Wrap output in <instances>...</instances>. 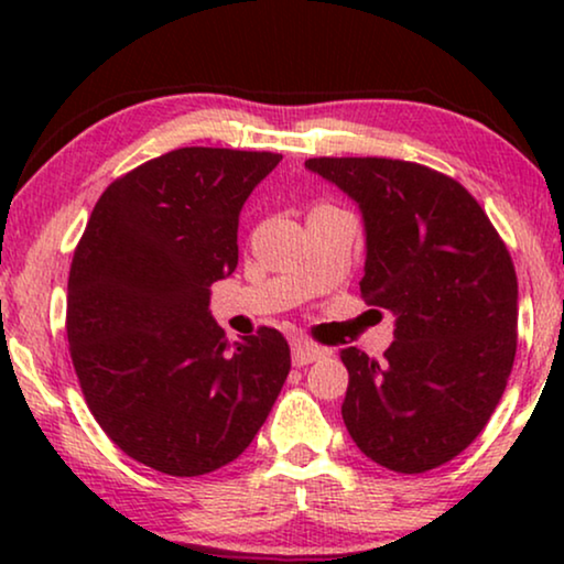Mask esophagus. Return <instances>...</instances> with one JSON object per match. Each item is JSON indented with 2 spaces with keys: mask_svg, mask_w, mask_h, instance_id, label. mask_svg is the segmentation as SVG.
Segmentation results:
<instances>
[{
  "mask_svg": "<svg viewBox=\"0 0 564 564\" xmlns=\"http://www.w3.org/2000/svg\"><path fill=\"white\" fill-rule=\"evenodd\" d=\"M323 354H326V351H323L321 346L307 344V341H295V344H292V365H295V367L313 365V361L321 359Z\"/></svg>",
  "mask_w": 564,
  "mask_h": 564,
  "instance_id": "1",
  "label": "esophagus"
}]
</instances>
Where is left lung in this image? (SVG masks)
<instances>
[{
  "mask_svg": "<svg viewBox=\"0 0 564 564\" xmlns=\"http://www.w3.org/2000/svg\"><path fill=\"white\" fill-rule=\"evenodd\" d=\"M357 199L367 230L359 288L395 315L384 359L341 349L346 429L377 465L442 467L490 421L516 357L519 282L503 238L457 180L400 159H307Z\"/></svg>",
  "mask_w": 564,
  "mask_h": 564,
  "instance_id": "8db88e82",
  "label": "left lung"
}]
</instances>
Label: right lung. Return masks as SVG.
<instances>
[{"label": "right lung", "instance_id": "1", "mask_svg": "<svg viewBox=\"0 0 564 564\" xmlns=\"http://www.w3.org/2000/svg\"><path fill=\"white\" fill-rule=\"evenodd\" d=\"M280 153L169 151L97 199L68 272L66 336L91 415L174 477L234 462L290 375L276 328L228 344L210 284L238 264V213Z\"/></svg>", "mask_w": 564, "mask_h": 564}]
</instances>
